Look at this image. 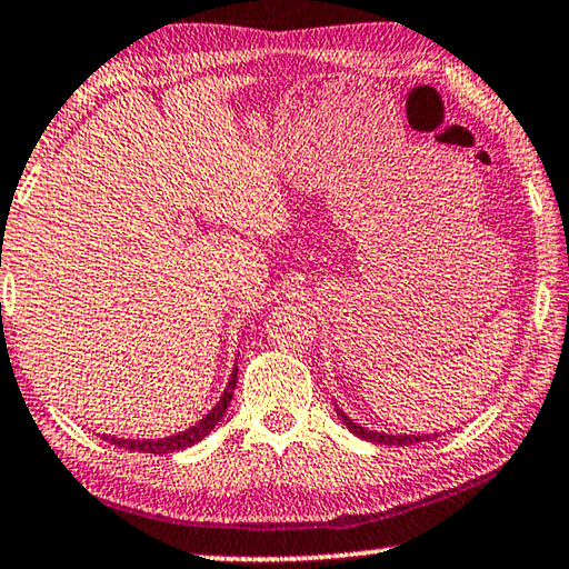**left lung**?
<instances>
[{
	"instance_id": "obj_1",
	"label": "left lung",
	"mask_w": 569,
	"mask_h": 569,
	"mask_svg": "<svg viewBox=\"0 0 569 569\" xmlns=\"http://www.w3.org/2000/svg\"><path fill=\"white\" fill-rule=\"evenodd\" d=\"M337 415L342 417V422L347 425V430H350L352 435H357V437H362V440H370V442H380V445H400V447H405V445H417V442H425V440H432V437H437V435H385V432H377V430H367V427H362V425H357V422H352L350 417H347L340 407H337Z\"/></svg>"
}]
</instances>
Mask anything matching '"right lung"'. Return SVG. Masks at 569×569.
Returning <instances> with one entry per match:
<instances>
[{
	"label": "right lung",
	"instance_id": "obj_1",
	"mask_svg": "<svg viewBox=\"0 0 569 569\" xmlns=\"http://www.w3.org/2000/svg\"><path fill=\"white\" fill-rule=\"evenodd\" d=\"M237 387V367L232 370V377H229L227 382V390L222 395V400L217 402V407L212 412H207L202 420H199L194 427H189V430L172 435V437H164V440H119V437H109L102 435L107 442H112L117 447H124V450H134V452H149V455H169V452H177V450H184V447H192L194 442L204 440V437L214 430V425L222 420L224 412H227V405L232 402V392Z\"/></svg>",
	"mask_w": 569,
	"mask_h": 569
}]
</instances>
